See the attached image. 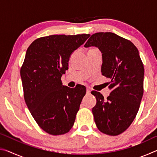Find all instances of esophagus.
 <instances>
[{
  "label": "esophagus",
  "instance_id": "34e87169",
  "mask_svg": "<svg viewBox=\"0 0 157 157\" xmlns=\"http://www.w3.org/2000/svg\"><path fill=\"white\" fill-rule=\"evenodd\" d=\"M86 94H91V90H90L89 88H86Z\"/></svg>",
  "mask_w": 157,
  "mask_h": 157
}]
</instances>
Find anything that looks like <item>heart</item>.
Instances as JSON below:
<instances>
[{
    "label": "heart",
    "mask_w": 157,
    "mask_h": 157,
    "mask_svg": "<svg viewBox=\"0 0 157 157\" xmlns=\"http://www.w3.org/2000/svg\"><path fill=\"white\" fill-rule=\"evenodd\" d=\"M91 49H94V48H91Z\"/></svg>",
    "instance_id": "obj_1"
}]
</instances>
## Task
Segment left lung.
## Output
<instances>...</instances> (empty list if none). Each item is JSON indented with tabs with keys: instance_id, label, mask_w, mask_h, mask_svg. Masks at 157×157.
Returning <instances> with one entry per match:
<instances>
[{
	"instance_id": "1",
	"label": "left lung",
	"mask_w": 157,
	"mask_h": 157,
	"mask_svg": "<svg viewBox=\"0 0 157 157\" xmlns=\"http://www.w3.org/2000/svg\"><path fill=\"white\" fill-rule=\"evenodd\" d=\"M91 46L102 52L101 73L111 79L107 99L100 92L91 91L97 100L92 109L95 123L101 132L117 136L128 128L139 111L143 95V63L134 44L112 33L92 34L84 45Z\"/></svg>"
}]
</instances>
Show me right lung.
I'll list each match as a JSON object with an SVG mask.
<instances>
[{"mask_svg": "<svg viewBox=\"0 0 157 157\" xmlns=\"http://www.w3.org/2000/svg\"><path fill=\"white\" fill-rule=\"evenodd\" d=\"M90 34H55L36 39L26 51L21 68L25 102L32 116L48 134L57 136L70 131L86 87L62 85L71 55Z\"/></svg>", "mask_w": 157, "mask_h": 157, "instance_id": "add662e5", "label": "right lung"}]
</instances>
